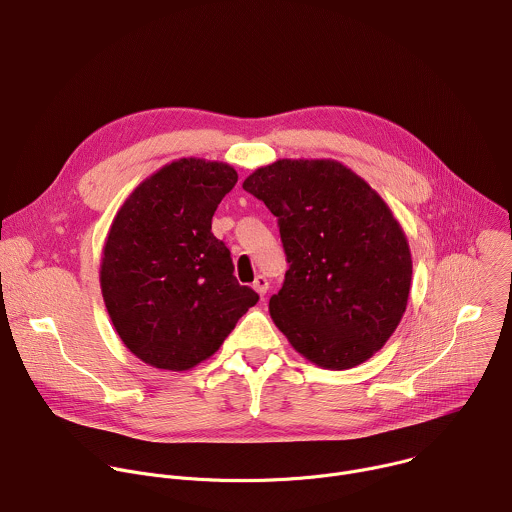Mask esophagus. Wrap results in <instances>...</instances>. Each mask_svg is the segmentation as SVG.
I'll return each instance as SVG.
<instances>
[{
    "label": "esophagus",
    "mask_w": 512,
    "mask_h": 512,
    "mask_svg": "<svg viewBox=\"0 0 512 512\" xmlns=\"http://www.w3.org/2000/svg\"><path fill=\"white\" fill-rule=\"evenodd\" d=\"M253 289H255L257 294L263 298V296L267 294V289H269V281H267V277H265V275H257V277H255V281H253Z\"/></svg>",
    "instance_id": "obj_1"
}]
</instances>
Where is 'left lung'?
<instances>
[{
	"label": "left lung",
	"instance_id": "8db88e82",
	"mask_svg": "<svg viewBox=\"0 0 512 512\" xmlns=\"http://www.w3.org/2000/svg\"><path fill=\"white\" fill-rule=\"evenodd\" d=\"M243 188L277 216L289 263L269 314L318 367L369 360L399 326L411 287L407 237L385 200L334 160H277Z\"/></svg>",
	"mask_w": 512,
	"mask_h": 512
}]
</instances>
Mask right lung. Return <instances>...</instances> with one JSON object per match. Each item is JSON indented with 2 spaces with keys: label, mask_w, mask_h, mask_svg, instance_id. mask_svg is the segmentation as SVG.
<instances>
[{
  "label": "right lung",
  "mask_w": 512,
  "mask_h": 512,
  "mask_svg": "<svg viewBox=\"0 0 512 512\" xmlns=\"http://www.w3.org/2000/svg\"><path fill=\"white\" fill-rule=\"evenodd\" d=\"M237 178L229 164L182 158L145 178L113 218L103 300L123 344L150 367H196L259 300L212 235V214Z\"/></svg>",
  "instance_id": "1"
}]
</instances>
